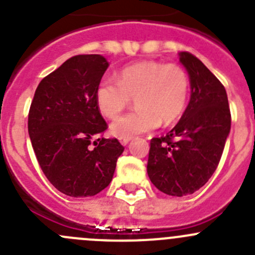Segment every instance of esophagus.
<instances>
[{
	"label": "esophagus",
	"mask_w": 255,
	"mask_h": 255,
	"mask_svg": "<svg viewBox=\"0 0 255 255\" xmlns=\"http://www.w3.org/2000/svg\"><path fill=\"white\" fill-rule=\"evenodd\" d=\"M130 138H127V137H123V138H120V142L122 143V145H127L128 143H129Z\"/></svg>",
	"instance_id": "esophagus-1"
}]
</instances>
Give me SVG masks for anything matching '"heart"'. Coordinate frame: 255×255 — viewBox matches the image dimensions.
I'll list each match as a JSON object with an SVG mask.
<instances>
[{
  "label": "heart",
  "instance_id": "heart-1",
  "mask_svg": "<svg viewBox=\"0 0 255 255\" xmlns=\"http://www.w3.org/2000/svg\"><path fill=\"white\" fill-rule=\"evenodd\" d=\"M190 80L176 64L140 61L118 73L117 82L102 79L95 91L100 112L109 118L120 115L134 99L137 111L116 118L111 132L130 138L175 122L186 109Z\"/></svg>",
  "mask_w": 255,
  "mask_h": 255
}]
</instances>
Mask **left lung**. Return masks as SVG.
I'll use <instances>...</instances> for the list:
<instances>
[{"label": "left lung", "mask_w": 255, "mask_h": 255, "mask_svg": "<svg viewBox=\"0 0 255 255\" xmlns=\"http://www.w3.org/2000/svg\"><path fill=\"white\" fill-rule=\"evenodd\" d=\"M190 79V101L177 125L150 140L146 171L154 186L170 196L194 194L217 169L231 130L225 86L187 51L179 53Z\"/></svg>", "instance_id": "left-lung-1"}]
</instances>
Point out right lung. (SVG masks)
I'll list each match as a JSON object with an SVG mask.
<instances>
[{"label": "right lung", "mask_w": 255, "mask_h": 255, "mask_svg": "<svg viewBox=\"0 0 255 255\" xmlns=\"http://www.w3.org/2000/svg\"><path fill=\"white\" fill-rule=\"evenodd\" d=\"M99 54L68 59L38 85L28 115L35 156L50 184L71 197L99 194L112 181L125 146L101 137L107 123L95 91L109 68Z\"/></svg>", "instance_id": "right-lung-1"}]
</instances>
